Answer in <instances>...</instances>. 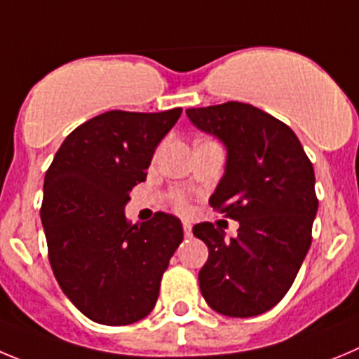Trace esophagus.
<instances>
[{
  "label": "esophagus",
  "instance_id": "esophagus-1",
  "mask_svg": "<svg viewBox=\"0 0 359 359\" xmlns=\"http://www.w3.org/2000/svg\"><path fill=\"white\" fill-rule=\"evenodd\" d=\"M182 229H184V234H186L187 238H189V236H191V224H189V222H184Z\"/></svg>",
  "mask_w": 359,
  "mask_h": 359
}]
</instances>
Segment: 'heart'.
<instances>
[{"label":"heart","mask_w":359,"mask_h":359,"mask_svg":"<svg viewBox=\"0 0 359 359\" xmlns=\"http://www.w3.org/2000/svg\"><path fill=\"white\" fill-rule=\"evenodd\" d=\"M175 208L179 209V211H186V208H187V203H186V200L182 198V196H179V198L175 200Z\"/></svg>","instance_id":"heart-1"}]
</instances>
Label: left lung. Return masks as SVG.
Returning a JSON list of instances; mask_svg holds the SVG:
<instances>
[{
  "label": "left lung",
  "mask_w": 359,
  "mask_h": 359,
  "mask_svg": "<svg viewBox=\"0 0 359 359\" xmlns=\"http://www.w3.org/2000/svg\"><path fill=\"white\" fill-rule=\"evenodd\" d=\"M186 114L227 148L225 173L209 203L240 222L231 241L211 222L193 227L209 248L200 292L222 315H261L292 288L311 247L318 209L313 164L295 132L254 105L227 102Z\"/></svg>",
  "instance_id": "1"
}]
</instances>
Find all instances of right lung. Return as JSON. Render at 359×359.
I'll list each match as a JSON object with an SVG mask.
<instances>
[{
	"mask_svg": "<svg viewBox=\"0 0 359 359\" xmlns=\"http://www.w3.org/2000/svg\"><path fill=\"white\" fill-rule=\"evenodd\" d=\"M180 114V107L103 112L71 132L48 168L41 219L51 270L93 322L128 325L144 318L182 243V224L173 215L159 211L132 225L123 212Z\"/></svg>",
	"mask_w": 359,
	"mask_h": 359,
	"instance_id": "right-lung-1",
	"label": "right lung"
}]
</instances>
